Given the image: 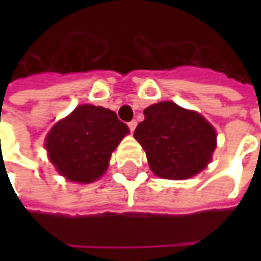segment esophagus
Wrapping results in <instances>:
<instances>
[{"label": "esophagus", "mask_w": 261, "mask_h": 261, "mask_svg": "<svg viewBox=\"0 0 261 261\" xmlns=\"http://www.w3.org/2000/svg\"><path fill=\"white\" fill-rule=\"evenodd\" d=\"M136 127H137V121L136 120H131L130 123H128V128H130V131L136 130Z\"/></svg>", "instance_id": "esophagus-1"}]
</instances>
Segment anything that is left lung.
Segmentation results:
<instances>
[{
  "instance_id": "left-lung-1",
  "label": "left lung",
  "mask_w": 261,
  "mask_h": 261,
  "mask_svg": "<svg viewBox=\"0 0 261 261\" xmlns=\"http://www.w3.org/2000/svg\"><path fill=\"white\" fill-rule=\"evenodd\" d=\"M144 116L134 137L155 175L183 180L200 173L211 162L217 133L201 114L173 102H159L145 109Z\"/></svg>"
}]
</instances>
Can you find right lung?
Masks as SVG:
<instances>
[{
  "label": "right lung",
  "mask_w": 261,
  "mask_h": 261,
  "mask_svg": "<svg viewBox=\"0 0 261 261\" xmlns=\"http://www.w3.org/2000/svg\"><path fill=\"white\" fill-rule=\"evenodd\" d=\"M128 133L112 110L81 105L53 125L44 147L50 162L67 180L92 183L108 170L112 152Z\"/></svg>",
  "instance_id": "1"
}]
</instances>
